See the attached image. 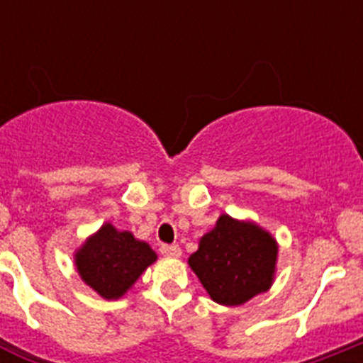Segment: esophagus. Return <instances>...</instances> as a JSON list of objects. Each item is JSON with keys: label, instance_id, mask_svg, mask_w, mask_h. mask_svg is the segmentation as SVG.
I'll use <instances>...</instances> for the list:
<instances>
[{"label": "esophagus", "instance_id": "obj_1", "mask_svg": "<svg viewBox=\"0 0 363 363\" xmlns=\"http://www.w3.org/2000/svg\"><path fill=\"white\" fill-rule=\"evenodd\" d=\"M160 252L167 258H179L182 256V249L179 245H162L160 247Z\"/></svg>", "mask_w": 363, "mask_h": 363}]
</instances>
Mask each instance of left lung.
<instances>
[{
  "label": "left lung",
  "mask_w": 363,
  "mask_h": 363,
  "mask_svg": "<svg viewBox=\"0 0 363 363\" xmlns=\"http://www.w3.org/2000/svg\"><path fill=\"white\" fill-rule=\"evenodd\" d=\"M278 262V242L267 229L252 220L220 214L216 225L205 233L198 251L189 256L211 300L227 307L271 289Z\"/></svg>",
  "instance_id": "1"
}]
</instances>
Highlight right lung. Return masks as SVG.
<instances>
[{
    "label": "right lung",
    "mask_w": 363,
    "mask_h": 363,
    "mask_svg": "<svg viewBox=\"0 0 363 363\" xmlns=\"http://www.w3.org/2000/svg\"><path fill=\"white\" fill-rule=\"evenodd\" d=\"M158 259V255L130 230L104 223L74 252L79 278L104 300H118Z\"/></svg>",
    "instance_id": "add662e5"
}]
</instances>
